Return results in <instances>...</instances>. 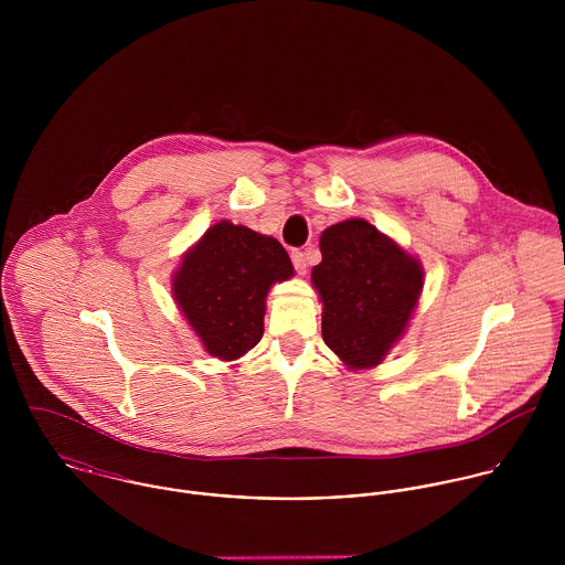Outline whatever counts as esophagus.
I'll return each mask as SVG.
<instances>
[{"instance_id": "1", "label": "esophagus", "mask_w": 565, "mask_h": 565, "mask_svg": "<svg viewBox=\"0 0 565 565\" xmlns=\"http://www.w3.org/2000/svg\"><path fill=\"white\" fill-rule=\"evenodd\" d=\"M291 260H294V267L298 274H307V254L300 252V249H294L291 252Z\"/></svg>"}]
</instances>
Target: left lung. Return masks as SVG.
<instances>
[{"mask_svg": "<svg viewBox=\"0 0 565 565\" xmlns=\"http://www.w3.org/2000/svg\"><path fill=\"white\" fill-rule=\"evenodd\" d=\"M311 280L322 300L326 345L350 367L379 365L417 307L422 263L365 220L328 226Z\"/></svg>", "mask_w": 565, "mask_h": 565, "instance_id": "left-lung-1", "label": "left lung"}]
</instances>
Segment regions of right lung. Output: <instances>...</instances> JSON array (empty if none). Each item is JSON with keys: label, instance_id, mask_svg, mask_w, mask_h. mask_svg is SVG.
<instances>
[{"label": "right lung", "instance_id": "1", "mask_svg": "<svg viewBox=\"0 0 565 565\" xmlns=\"http://www.w3.org/2000/svg\"><path fill=\"white\" fill-rule=\"evenodd\" d=\"M291 276V258L274 237L222 220L184 252L171 291L204 350L235 361L263 337L269 287Z\"/></svg>", "mask_w": 565, "mask_h": 565}]
</instances>
